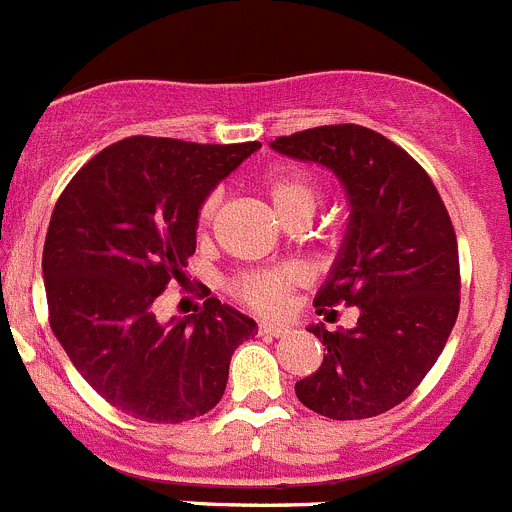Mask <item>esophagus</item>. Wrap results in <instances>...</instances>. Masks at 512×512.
<instances>
[{
    "instance_id": "obj_1",
    "label": "esophagus",
    "mask_w": 512,
    "mask_h": 512,
    "mask_svg": "<svg viewBox=\"0 0 512 512\" xmlns=\"http://www.w3.org/2000/svg\"><path fill=\"white\" fill-rule=\"evenodd\" d=\"M258 333H261V336L281 338V336H286V333H288V328H283V326H276V323H261V326H258Z\"/></svg>"
}]
</instances>
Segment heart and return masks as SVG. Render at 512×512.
I'll use <instances>...</instances> for the list:
<instances>
[{
	"instance_id": "heart-1",
	"label": "heart",
	"mask_w": 512,
	"mask_h": 512,
	"mask_svg": "<svg viewBox=\"0 0 512 512\" xmlns=\"http://www.w3.org/2000/svg\"><path fill=\"white\" fill-rule=\"evenodd\" d=\"M261 189L281 221H288L291 216L303 214V211L311 214L318 199L316 181L306 171H276V174H268L261 181ZM219 211L221 196H206L199 209V216H196L199 236L209 234V229L219 219ZM303 283H306V273L298 266L263 268V271L241 273L234 281V296L244 306L254 308L258 313H266V316H273V313H281L286 308L291 291H296Z\"/></svg>"
}]
</instances>
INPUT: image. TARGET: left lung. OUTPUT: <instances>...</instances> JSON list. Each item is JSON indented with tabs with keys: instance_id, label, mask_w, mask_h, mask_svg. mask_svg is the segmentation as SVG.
Instances as JSON below:
<instances>
[{
	"instance_id": "1",
	"label": "left lung",
	"mask_w": 512,
	"mask_h": 512,
	"mask_svg": "<svg viewBox=\"0 0 512 512\" xmlns=\"http://www.w3.org/2000/svg\"><path fill=\"white\" fill-rule=\"evenodd\" d=\"M271 146L331 169L351 204L346 239L313 306L323 313L346 303L361 316L348 331L308 328L326 356L296 383L298 401L333 421L381 416L421 386L458 318V241L448 209L426 169L366 126H316Z\"/></svg>"
}]
</instances>
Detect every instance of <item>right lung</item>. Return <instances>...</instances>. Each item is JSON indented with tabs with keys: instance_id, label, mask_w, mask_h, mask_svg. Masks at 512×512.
Here are the masks:
<instances>
[{
	"instance_id": "obj_1",
	"label": "right lung",
	"mask_w": 512,
	"mask_h": 512,
	"mask_svg": "<svg viewBox=\"0 0 512 512\" xmlns=\"http://www.w3.org/2000/svg\"><path fill=\"white\" fill-rule=\"evenodd\" d=\"M258 141L194 144L129 136L89 159L59 196L44 241L49 326L106 403L146 423H181L221 401L254 318L206 298L199 313L156 318L184 281L209 191Z\"/></svg>"
}]
</instances>
